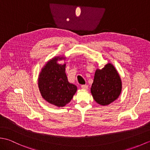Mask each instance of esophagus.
Masks as SVG:
<instances>
[{
	"instance_id": "obj_1",
	"label": "esophagus",
	"mask_w": 150,
	"mask_h": 150,
	"mask_svg": "<svg viewBox=\"0 0 150 150\" xmlns=\"http://www.w3.org/2000/svg\"><path fill=\"white\" fill-rule=\"evenodd\" d=\"M81 88L84 90H88V85H81Z\"/></svg>"
}]
</instances>
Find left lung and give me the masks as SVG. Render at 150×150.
Masks as SVG:
<instances>
[{
	"mask_svg": "<svg viewBox=\"0 0 150 150\" xmlns=\"http://www.w3.org/2000/svg\"><path fill=\"white\" fill-rule=\"evenodd\" d=\"M122 91V81L112 64L108 63L101 69H96L91 93L96 103L106 106L119 98Z\"/></svg>",
	"mask_w": 150,
	"mask_h": 150,
	"instance_id": "1",
	"label": "left lung"
}]
</instances>
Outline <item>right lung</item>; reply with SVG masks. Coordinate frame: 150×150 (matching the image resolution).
Masks as SVG:
<instances>
[{
  "label": "right lung",
  "instance_id": "right-lung-1",
  "mask_svg": "<svg viewBox=\"0 0 150 150\" xmlns=\"http://www.w3.org/2000/svg\"><path fill=\"white\" fill-rule=\"evenodd\" d=\"M65 59L66 57L62 56L50 60L41 69L38 79L42 98L57 107H64L68 104L77 90V86L68 81L65 72L66 64L57 62Z\"/></svg>",
  "mask_w": 150,
  "mask_h": 150
}]
</instances>
